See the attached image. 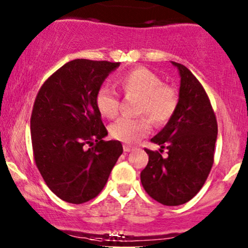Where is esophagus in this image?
<instances>
[{
    "label": "esophagus",
    "mask_w": 248,
    "mask_h": 248,
    "mask_svg": "<svg viewBox=\"0 0 248 248\" xmlns=\"http://www.w3.org/2000/svg\"><path fill=\"white\" fill-rule=\"evenodd\" d=\"M133 150H134V147L131 146V145H124V152H131V151H133Z\"/></svg>",
    "instance_id": "1"
}]
</instances>
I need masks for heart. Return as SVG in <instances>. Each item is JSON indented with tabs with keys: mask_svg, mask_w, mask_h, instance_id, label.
Wrapping results in <instances>:
<instances>
[{
	"mask_svg": "<svg viewBox=\"0 0 248 248\" xmlns=\"http://www.w3.org/2000/svg\"><path fill=\"white\" fill-rule=\"evenodd\" d=\"M124 93L139 96L137 114H145L154 124H164L170 120L177 107L175 89L162 84L161 78L145 67L131 69L117 79ZM96 107L102 116L112 119L120 108L119 97L109 87H102L96 94ZM145 116L120 117L110 124V136L126 144H134L150 131V121Z\"/></svg>",
	"mask_w": 248,
	"mask_h": 248,
	"instance_id": "1",
	"label": "heart"
}]
</instances>
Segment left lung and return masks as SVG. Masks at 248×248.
<instances>
[{
  "label": "left lung",
  "instance_id": "8db88e82",
  "mask_svg": "<svg viewBox=\"0 0 248 248\" xmlns=\"http://www.w3.org/2000/svg\"><path fill=\"white\" fill-rule=\"evenodd\" d=\"M180 74L174 115L151 139L169 150L167 157L146 149L149 163L140 172L144 189L167 206L191 201L206 181L214 164L217 121L201 82L184 64L172 62Z\"/></svg>",
  "mask_w": 248,
  "mask_h": 248
}]
</instances>
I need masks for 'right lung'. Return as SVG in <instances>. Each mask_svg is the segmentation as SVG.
I'll use <instances>...</instances> for the list:
<instances>
[{
  "label": "right lung",
  "mask_w": 248,
  "mask_h": 248,
  "mask_svg": "<svg viewBox=\"0 0 248 248\" xmlns=\"http://www.w3.org/2000/svg\"><path fill=\"white\" fill-rule=\"evenodd\" d=\"M119 62L78 59L39 90L31 116L34 161L52 193L82 204L101 193L124 149L108 136L96 94Z\"/></svg>",
  "instance_id": "add662e5"
}]
</instances>
